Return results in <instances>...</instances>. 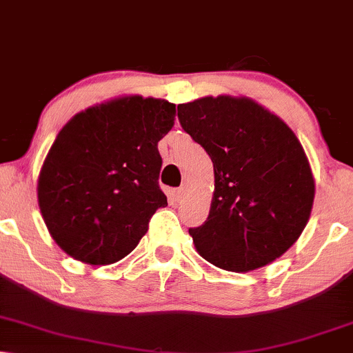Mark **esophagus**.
Here are the masks:
<instances>
[{
    "mask_svg": "<svg viewBox=\"0 0 353 353\" xmlns=\"http://www.w3.org/2000/svg\"><path fill=\"white\" fill-rule=\"evenodd\" d=\"M185 194H187V185H181L179 189L174 190V197H176L177 202H179V200L184 199V195H185Z\"/></svg>",
    "mask_w": 353,
    "mask_h": 353,
    "instance_id": "1",
    "label": "esophagus"
}]
</instances>
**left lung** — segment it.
Wrapping results in <instances>:
<instances>
[{
    "label": "left lung",
    "mask_w": 353,
    "mask_h": 353,
    "mask_svg": "<svg viewBox=\"0 0 353 353\" xmlns=\"http://www.w3.org/2000/svg\"><path fill=\"white\" fill-rule=\"evenodd\" d=\"M182 128L213 163L207 221L190 228L197 252L230 272H251L283 256L305 230L314 177L282 119L249 97L207 96L177 105Z\"/></svg>",
    "instance_id": "1"
}]
</instances>
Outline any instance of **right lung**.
<instances>
[{
    "mask_svg": "<svg viewBox=\"0 0 353 353\" xmlns=\"http://www.w3.org/2000/svg\"><path fill=\"white\" fill-rule=\"evenodd\" d=\"M176 104L141 96L88 107L58 133L37 181L40 213L63 251L91 265L130 254L168 199L158 141Z\"/></svg>",
    "mask_w": 353,
    "mask_h": 353,
    "instance_id": "obj_1",
    "label": "right lung"
}]
</instances>
